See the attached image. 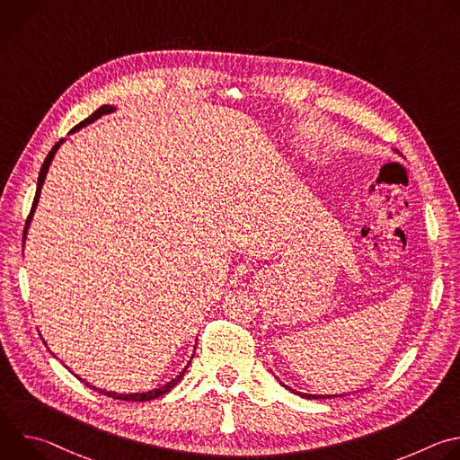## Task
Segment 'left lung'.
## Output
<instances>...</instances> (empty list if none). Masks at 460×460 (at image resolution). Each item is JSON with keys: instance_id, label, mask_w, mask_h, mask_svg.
Returning <instances> with one entry per match:
<instances>
[{"instance_id": "left-lung-1", "label": "left lung", "mask_w": 460, "mask_h": 460, "mask_svg": "<svg viewBox=\"0 0 460 460\" xmlns=\"http://www.w3.org/2000/svg\"><path fill=\"white\" fill-rule=\"evenodd\" d=\"M282 384V382H280ZM284 387H288L291 393H296V395H300V397H304V399H332V397H342V395H309V393H300V391H296V389H293V387H289V385H286V384H282Z\"/></svg>"}]
</instances>
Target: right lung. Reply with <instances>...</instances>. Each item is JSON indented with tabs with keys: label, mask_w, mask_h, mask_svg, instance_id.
Wrapping results in <instances>:
<instances>
[{
	"label": "right lung",
	"mask_w": 460,
	"mask_h": 460,
	"mask_svg": "<svg viewBox=\"0 0 460 460\" xmlns=\"http://www.w3.org/2000/svg\"><path fill=\"white\" fill-rule=\"evenodd\" d=\"M116 111V107H112V105H102L98 111H94L89 118H85L80 125H76L75 128H71V133H75V130H78V128H82V127H85V125H89V123H93L94 119H98L100 116H103V114H109V112H114ZM65 140H59L52 149H50V153L47 155V158H45V162H43V165H41V169H40V176H38V187H36V196H34V202H32V209H31V215H29V218H27V226H25V231H23V243H25V238H27V233H29V226H31V222H32V215H34V211H36V206H38V200H40V194H41V187H43V181H45V176H47V171H49V165H50V162H52V158H54V155H56V151L59 149V146L63 144ZM185 369H187V366L183 367V371L180 373V375H176V378H172L171 382H167L165 385H162V387H156V389H151V391H146V393H114V391H105V389H98L96 385H91L89 382H85L84 380V384L87 385V387H91V389H94V391H98V393H103V395H107V397H111V399H116V401H133V402H147V401H153V399H158V397H162V395H165L167 391H171L176 384H178V380L183 376V373H185ZM80 378V376H78ZM82 380V378H80Z\"/></svg>",
	"instance_id": "right-lung-1"
}]
</instances>
